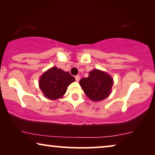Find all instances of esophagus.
Wrapping results in <instances>:
<instances>
[{"mask_svg":"<svg viewBox=\"0 0 155 155\" xmlns=\"http://www.w3.org/2000/svg\"><path fill=\"white\" fill-rule=\"evenodd\" d=\"M75 79H76V81H79V80H80V76H79V75H77V76H75Z\"/></svg>","mask_w":155,"mask_h":155,"instance_id":"34e87169","label":"esophagus"}]
</instances>
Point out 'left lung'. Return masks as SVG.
Here are the masks:
<instances>
[{"label": "left lung", "instance_id": "obj_1", "mask_svg": "<svg viewBox=\"0 0 155 155\" xmlns=\"http://www.w3.org/2000/svg\"><path fill=\"white\" fill-rule=\"evenodd\" d=\"M79 84L91 100L100 101L110 95L113 82L111 76L106 72L94 69L87 78L80 80Z\"/></svg>", "mask_w": 155, "mask_h": 155}]
</instances>
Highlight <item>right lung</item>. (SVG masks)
<instances>
[{
  "mask_svg": "<svg viewBox=\"0 0 155 155\" xmlns=\"http://www.w3.org/2000/svg\"><path fill=\"white\" fill-rule=\"evenodd\" d=\"M74 81L75 78L69 72L53 67L43 74L39 84L46 98L56 100L62 97L67 91L68 86Z\"/></svg>",
  "mask_w": 155,
  "mask_h": 155,
  "instance_id": "add662e5",
  "label": "right lung"
}]
</instances>
